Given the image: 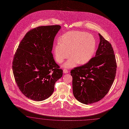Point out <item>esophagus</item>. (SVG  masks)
I'll return each instance as SVG.
<instances>
[{
	"mask_svg": "<svg viewBox=\"0 0 129 129\" xmlns=\"http://www.w3.org/2000/svg\"><path fill=\"white\" fill-rule=\"evenodd\" d=\"M68 72H69V71L67 69H64L63 70V73L66 74L68 73Z\"/></svg>",
	"mask_w": 129,
	"mask_h": 129,
	"instance_id": "obj_1",
	"label": "esophagus"
}]
</instances>
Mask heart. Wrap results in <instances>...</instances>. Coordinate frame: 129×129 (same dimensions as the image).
I'll list each match as a JSON object with an SVG mask.
<instances>
[{
  "mask_svg": "<svg viewBox=\"0 0 129 129\" xmlns=\"http://www.w3.org/2000/svg\"><path fill=\"white\" fill-rule=\"evenodd\" d=\"M96 48V41L92 35L84 32L70 31L61 37L54 47V52L56 60L61 63L70 58L64 66L73 68L77 63L84 64L91 59Z\"/></svg>",
  "mask_w": 129,
  "mask_h": 129,
  "instance_id": "1",
  "label": "heart"
}]
</instances>
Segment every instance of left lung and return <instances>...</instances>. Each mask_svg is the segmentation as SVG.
<instances>
[{"label": "left lung", "mask_w": 129, "mask_h": 129, "mask_svg": "<svg viewBox=\"0 0 129 129\" xmlns=\"http://www.w3.org/2000/svg\"><path fill=\"white\" fill-rule=\"evenodd\" d=\"M99 35L100 42L95 56L70 72L74 96L85 104L97 102L104 97L116 76L117 64L113 47L100 33Z\"/></svg>", "instance_id": "left-lung-1"}]
</instances>
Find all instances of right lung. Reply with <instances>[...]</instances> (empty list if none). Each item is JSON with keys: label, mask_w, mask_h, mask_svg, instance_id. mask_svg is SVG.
I'll list each match as a JSON object with an SVG mask.
<instances>
[{"label": "right lung", "mask_w": 129, "mask_h": 129, "mask_svg": "<svg viewBox=\"0 0 129 129\" xmlns=\"http://www.w3.org/2000/svg\"><path fill=\"white\" fill-rule=\"evenodd\" d=\"M61 27L42 26L26 34L14 56V79L22 93L34 101L51 96L62 70L56 63L52 53L54 39Z\"/></svg>", "instance_id": "add662e5"}]
</instances>
